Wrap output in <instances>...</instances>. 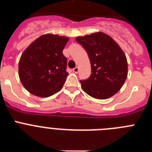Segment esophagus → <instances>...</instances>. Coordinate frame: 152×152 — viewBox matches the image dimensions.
<instances>
[{
	"label": "esophagus",
	"instance_id": "34e87169",
	"mask_svg": "<svg viewBox=\"0 0 152 152\" xmlns=\"http://www.w3.org/2000/svg\"><path fill=\"white\" fill-rule=\"evenodd\" d=\"M73 72H75V73H78V72H79L78 67H75V68H73Z\"/></svg>",
	"mask_w": 152,
	"mask_h": 152
}]
</instances>
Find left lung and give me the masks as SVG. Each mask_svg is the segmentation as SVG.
<instances>
[{
  "label": "left lung",
  "instance_id": "left-lung-1",
  "mask_svg": "<svg viewBox=\"0 0 152 152\" xmlns=\"http://www.w3.org/2000/svg\"><path fill=\"white\" fill-rule=\"evenodd\" d=\"M88 52L91 74L80 80L83 91L96 99L113 96L123 87L127 77V60L124 52L110 36L96 33L75 39Z\"/></svg>",
  "mask_w": 152,
  "mask_h": 152
}]
</instances>
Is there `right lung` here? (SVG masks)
<instances>
[{
    "label": "right lung",
    "instance_id": "add662e5",
    "mask_svg": "<svg viewBox=\"0 0 152 152\" xmlns=\"http://www.w3.org/2000/svg\"><path fill=\"white\" fill-rule=\"evenodd\" d=\"M68 37L53 34L39 36L29 45L19 62L21 83L29 93L48 97L62 88L68 73L62 51Z\"/></svg>",
    "mask_w": 152,
    "mask_h": 152
}]
</instances>
